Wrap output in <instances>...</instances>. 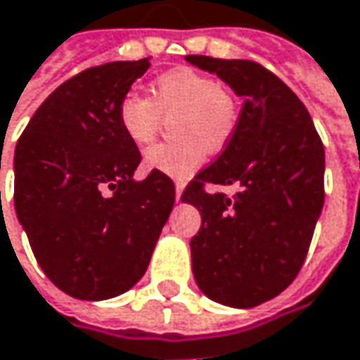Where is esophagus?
Returning <instances> with one entry per match:
<instances>
[{"instance_id": "esophagus-1", "label": "esophagus", "mask_w": 360, "mask_h": 360, "mask_svg": "<svg viewBox=\"0 0 360 360\" xmlns=\"http://www.w3.org/2000/svg\"><path fill=\"white\" fill-rule=\"evenodd\" d=\"M182 190H184V184H182V182H176V200H180Z\"/></svg>"}]
</instances>
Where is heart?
<instances>
[{"label": "heart", "instance_id": "obj_1", "mask_svg": "<svg viewBox=\"0 0 360 360\" xmlns=\"http://www.w3.org/2000/svg\"><path fill=\"white\" fill-rule=\"evenodd\" d=\"M172 121L174 141L152 146L143 162L148 168L186 178L208 152L223 150L239 125L237 95L214 77L194 68H172L152 82V99L125 93L117 107L121 131L135 146H148L160 134L164 117Z\"/></svg>", "mask_w": 360, "mask_h": 360}]
</instances>
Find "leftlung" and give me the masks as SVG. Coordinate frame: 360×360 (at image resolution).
<instances>
[{
	"instance_id": "left-lung-1",
	"label": "left lung",
	"mask_w": 360,
	"mask_h": 360,
	"mask_svg": "<svg viewBox=\"0 0 360 360\" xmlns=\"http://www.w3.org/2000/svg\"><path fill=\"white\" fill-rule=\"evenodd\" d=\"M186 60L245 99L235 135L182 194L202 217L190 241L192 271L210 300L253 308L281 294L306 261L324 205V146L304 103L259 63ZM207 184L240 190L210 195Z\"/></svg>"
}]
</instances>
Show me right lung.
I'll use <instances>...</instances> for the list:
<instances>
[{
  "label": "right lung",
  "instance_id": "add662e5",
  "mask_svg": "<svg viewBox=\"0 0 360 360\" xmlns=\"http://www.w3.org/2000/svg\"><path fill=\"white\" fill-rule=\"evenodd\" d=\"M150 58L91 66L38 107L13 155V205L48 279L79 300L127 292L148 269L174 207V182L121 131V97Z\"/></svg>",
  "mask_w": 360,
  "mask_h": 360
}]
</instances>
